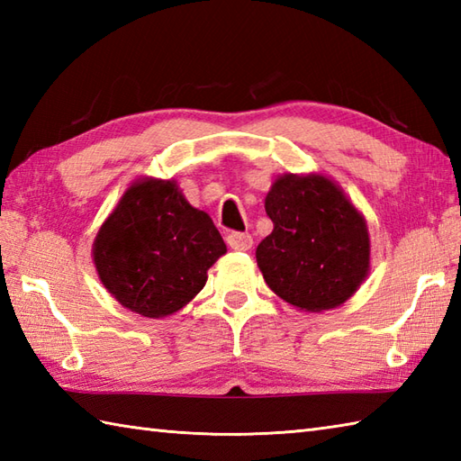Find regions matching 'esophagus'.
Returning <instances> with one entry per match:
<instances>
[{"mask_svg": "<svg viewBox=\"0 0 461 461\" xmlns=\"http://www.w3.org/2000/svg\"><path fill=\"white\" fill-rule=\"evenodd\" d=\"M225 241H228V246L231 249H236V251H248L253 246V238L249 236V233H243V231H231V233H228V238H225Z\"/></svg>", "mask_w": 461, "mask_h": 461, "instance_id": "esophagus-1", "label": "esophagus"}]
</instances>
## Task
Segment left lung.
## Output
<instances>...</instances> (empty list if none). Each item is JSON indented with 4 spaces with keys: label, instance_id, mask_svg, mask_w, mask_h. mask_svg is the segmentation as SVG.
<instances>
[{
    "label": "left lung",
    "instance_id": "8db88e82",
    "mask_svg": "<svg viewBox=\"0 0 461 461\" xmlns=\"http://www.w3.org/2000/svg\"><path fill=\"white\" fill-rule=\"evenodd\" d=\"M273 231L258 251L271 291L305 311L345 303L368 273L366 223L325 176L285 174L266 198Z\"/></svg>",
    "mask_w": 461,
    "mask_h": 461
}]
</instances>
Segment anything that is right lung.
Segmentation results:
<instances>
[{"label":"right lung","mask_w":461,"mask_h":461,"mask_svg":"<svg viewBox=\"0 0 461 461\" xmlns=\"http://www.w3.org/2000/svg\"><path fill=\"white\" fill-rule=\"evenodd\" d=\"M225 243L172 180L132 184L95 240L103 285L142 317L172 315L200 293Z\"/></svg>","instance_id":"obj_1"}]
</instances>
